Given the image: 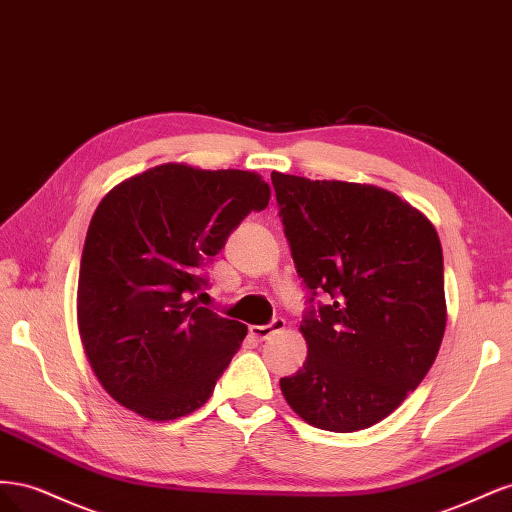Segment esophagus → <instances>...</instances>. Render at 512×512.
Masks as SVG:
<instances>
[{
	"mask_svg": "<svg viewBox=\"0 0 512 512\" xmlns=\"http://www.w3.org/2000/svg\"><path fill=\"white\" fill-rule=\"evenodd\" d=\"M282 329H286V320L284 318H275L269 324H260V327H252L250 333L256 339H260V342H265V339H269L273 333H280Z\"/></svg>",
	"mask_w": 512,
	"mask_h": 512,
	"instance_id": "esophagus-1",
	"label": "esophagus"
}]
</instances>
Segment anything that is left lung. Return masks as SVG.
<instances>
[{
	"label": "left lung",
	"mask_w": 512,
	"mask_h": 512,
	"mask_svg": "<svg viewBox=\"0 0 512 512\" xmlns=\"http://www.w3.org/2000/svg\"><path fill=\"white\" fill-rule=\"evenodd\" d=\"M294 269L309 290L307 359L280 380L318 429L376 425L427 376L446 327L436 228L376 185L271 173ZM328 292V305L317 301Z\"/></svg>",
	"instance_id": "8db88e82"
}]
</instances>
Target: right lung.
Listing matches in <instances>:
<instances>
[{
    "label": "right lung",
    "mask_w": 512,
    "mask_h": 512,
    "mask_svg": "<svg viewBox=\"0 0 512 512\" xmlns=\"http://www.w3.org/2000/svg\"><path fill=\"white\" fill-rule=\"evenodd\" d=\"M269 185L247 170L162 164L115 185L91 218L79 329L91 369L123 408L175 421L213 395L247 327L200 307L205 267Z\"/></svg>",
    "instance_id": "1"
}]
</instances>
